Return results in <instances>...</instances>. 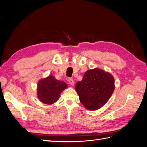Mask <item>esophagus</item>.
Returning a JSON list of instances; mask_svg holds the SVG:
<instances>
[{
    "mask_svg": "<svg viewBox=\"0 0 147 147\" xmlns=\"http://www.w3.org/2000/svg\"><path fill=\"white\" fill-rule=\"evenodd\" d=\"M68 82H69V83L71 84V85H74V80L72 79V78H68Z\"/></svg>",
    "mask_w": 147,
    "mask_h": 147,
    "instance_id": "1",
    "label": "esophagus"
}]
</instances>
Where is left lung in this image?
Wrapping results in <instances>:
<instances>
[{
    "instance_id": "8db88e82",
    "label": "left lung",
    "mask_w": 147,
    "mask_h": 147,
    "mask_svg": "<svg viewBox=\"0 0 147 147\" xmlns=\"http://www.w3.org/2000/svg\"><path fill=\"white\" fill-rule=\"evenodd\" d=\"M81 103L86 109L96 110L107 102L115 90V80L110 73L96 68L84 73L75 84Z\"/></svg>"
}]
</instances>
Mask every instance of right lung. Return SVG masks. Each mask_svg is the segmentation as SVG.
<instances>
[{"mask_svg":"<svg viewBox=\"0 0 147 147\" xmlns=\"http://www.w3.org/2000/svg\"><path fill=\"white\" fill-rule=\"evenodd\" d=\"M67 88V84L57 80L52 75L39 80L37 84V97L45 104H53L59 99L61 93Z\"/></svg>","mask_w":147,"mask_h":147,"instance_id":"1","label":"right lung"}]
</instances>
